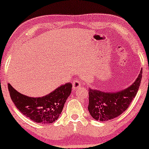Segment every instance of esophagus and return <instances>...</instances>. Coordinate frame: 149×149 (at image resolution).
<instances>
[{"label":"esophagus","instance_id":"34e87169","mask_svg":"<svg viewBox=\"0 0 149 149\" xmlns=\"http://www.w3.org/2000/svg\"><path fill=\"white\" fill-rule=\"evenodd\" d=\"M82 86L81 83L79 80H74L73 82V90H76V89L80 88Z\"/></svg>","mask_w":149,"mask_h":149}]
</instances>
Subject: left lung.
<instances>
[{"label": "left lung", "mask_w": 149, "mask_h": 149, "mask_svg": "<svg viewBox=\"0 0 149 149\" xmlns=\"http://www.w3.org/2000/svg\"><path fill=\"white\" fill-rule=\"evenodd\" d=\"M142 69L132 84L117 92L89 89L88 111L94 119L107 121L122 114L136 96L141 83Z\"/></svg>", "instance_id": "obj_1"}]
</instances>
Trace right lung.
Segmentation results:
<instances>
[{"instance_id":"right-lung-1","label":"right lung","mask_w":149,"mask_h":149,"mask_svg":"<svg viewBox=\"0 0 149 149\" xmlns=\"http://www.w3.org/2000/svg\"><path fill=\"white\" fill-rule=\"evenodd\" d=\"M72 85L67 83L41 97H32L21 94L8 83L10 97L20 112L36 123H52L61 114L71 92Z\"/></svg>"}]
</instances>
